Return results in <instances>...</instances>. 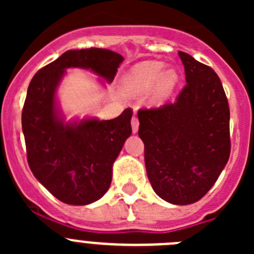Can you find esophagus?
<instances>
[{
    "label": "esophagus",
    "instance_id": "1",
    "mask_svg": "<svg viewBox=\"0 0 254 254\" xmlns=\"http://www.w3.org/2000/svg\"><path fill=\"white\" fill-rule=\"evenodd\" d=\"M131 129L134 134H136L139 131V119L136 117L131 118Z\"/></svg>",
    "mask_w": 254,
    "mask_h": 254
}]
</instances>
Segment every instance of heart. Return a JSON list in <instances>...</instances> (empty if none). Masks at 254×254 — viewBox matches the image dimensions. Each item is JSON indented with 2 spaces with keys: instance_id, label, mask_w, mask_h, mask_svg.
<instances>
[{
  "instance_id": "b5f03b06",
  "label": "heart",
  "mask_w": 254,
  "mask_h": 254,
  "mask_svg": "<svg viewBox=\"0 0 254 254\" xmlns=\"http://www.w3.org/2000/svg\"><path fill=\"white\" fill-rule=\"evenodd\" d=\"M179 75L176 68H165L162 61H143L132 68L125 81V93L129 96L141 94L153 87L150 102L152 104H162L175 91L178 84Z\"/></svg>"
}]
</instances>
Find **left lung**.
Instances as JSON below:
<instances>
[{
  "mask_svg": "<svg viewBox=\"0 0 254 254\" xmlns=\"http://www.w3.org/2000/svg\"><path fill=\"white\" fill-rule=\"evenodd\" d=\"M187 84L175 103L137 112L148 181L175 205L210 190L230 157V108L214 70L179 51Z\"/></svg>",
  "mask_w": 254,
  "mask_h": 254,
  "instance_id": "8db88e82",
  "label": "left lung"
}]
</instances>
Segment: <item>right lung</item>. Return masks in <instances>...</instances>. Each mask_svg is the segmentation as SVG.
<instances>
[{"label": "right lung", "instance_id": "obj_1", "mask_svg": "<svg viewBox=\"0 0 254 254\" xmlns=\"http://www.w3.org/2000/svg\"><path fill=\"white\" fill-rule=\"evenodd\" d=\"M124 58L108 49L68 50L30 81L22 112L27 160L35 178L63 203L87 205L101 199L112 182L113 163L131 135L132 111L112 120L87 118L65 123L56 89L66 68L91 70L112 82Z\"/></svg>", "mask_w": 254, "mask_h": 254}]
</instances>
